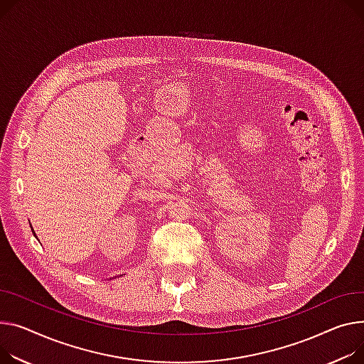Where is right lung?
I'll return each mask as SVG.
<instances>
[{"instance_id": "obj_1", "label": "right lung", "mask_w": 364, "mask_h": 364, "mask_svg": "<svg viewBox=\"0 0 364 364\" xmlns=\"http://www.w3.org/2000/svg\"><path fill=\"white\" fill-rule=\"evenodd\" d=\"M33 235H35V234H33Z\"/></svg>"}]
</instances>
